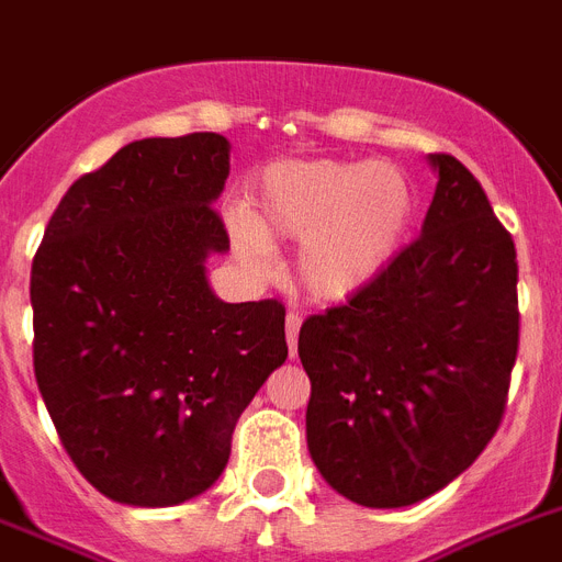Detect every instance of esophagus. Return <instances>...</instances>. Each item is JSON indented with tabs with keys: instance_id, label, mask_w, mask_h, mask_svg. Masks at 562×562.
I'll list each match as a JSON object with an SVG mask.
<instances>
[{
	"instance_id": "esophagus-1",
	"label": "esophagus",
	"mask_w": 562,
	"mask_h": 562,
	"mask_svg": "<svg viewBox=\"0 0 562 562\" xmlns=\"http://www.w3.org/2000/svg\"><path fill=\"white\" fill-rule=\"evenodd\" d=\"M301 318L299 313H286V345H290V359H295V353H299V330H301Z\"/></svg>"
}]
</instances>
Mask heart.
I'll use <instances>...</instances> for the list:
<instances>
[{
  "instance_id": "obj_1",
  "label": "heart",
  "mask_w": 562,
  "mask_h": 562,
  "mask_svg": "<svg viewBox=\"0 0 562 562\" xmlns=\"http://www.w3.org/2000/svg\"><path fill=\"white\" fill-rule=\"evenodd\" d=\"M414 212L391 164L284 160L263 171L252 212L232 215V249L249 272L272 270L270 240L301 244L295 276L313 301L353 299L391 263Z\"/></svg>"
}]
</instances>
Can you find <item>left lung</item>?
I'll return each mask as SVG.
<instances>
[{"label": "left lung", "mask_w": 562, "mask_h": 562, "mask_svg": "<svg viewBox=\"0 0 562 562\" xmlns=\"http://www.w3.org/2000/svg\"><path fill=\"white\" fill-rule=\"evenodd\" d=\"M430 164L439 183L419 238L299 333L310 457L368 508L419 503L474 465L520 345L512 232L457 157Z\"/></svg>", "instance_id": "8db88e82"}]
</instances>
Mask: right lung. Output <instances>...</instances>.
<instances>
[{
    "label": "right lung",
    "mask_w": 562,
    "mask_h": 562,
    "mask_svg": "<svg viewBox=\"0 0 562 562\" xmlns=\"http://www.w3.org/2000/svg\"><path fill=\"white\" fill-rule=\"evenodd\" d=\"M226 178L221 134L134 140L74 180L34 255L36 384L74 465L117 503L203 494L286 359L281 301L226 304L206 281L229 249L212 206Z\"/></svg>",
    "instance_id": "right-lung-1"
}]
</instances>
